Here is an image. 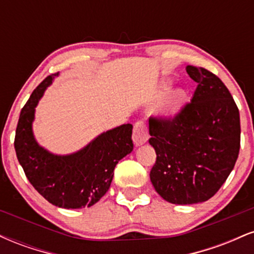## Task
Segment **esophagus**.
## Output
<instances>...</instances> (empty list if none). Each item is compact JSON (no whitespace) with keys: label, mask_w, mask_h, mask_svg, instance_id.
I'll return each mask as SVG.
<instances>
[{"label":"esophagus","mask_w":254,"mask_h":254,"mask_svg":"<svg viewBox=\"0 0 254 254\" xmlns=\"http://www.w3.org/2000/svg\"><path fill=\"white\" fill-rule=\"evenodd\" d=\"M149 138L148 135V127L143 121H137L135 125H133V132H132V139L136 145H141L145 143Z\"/></svg>","instance_id":"34e87169"}]
</instances>
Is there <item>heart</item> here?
I'll return each mask as SVG.
<instances>
[{
  "mask_svg": "<svg viewBox=\"0 0 254 254\" xmlns=\"http://www.w3.org/2000/svg\"><path fill=\"white\" fill-rule=\"evenodd\" d=\"M170 84H171L170 81L165 80L161 84V89L166 90L168 87H170ZM185 100H186L185 90L183 89L174 90V92H172L171 94L168 95V98L166 99L162 110H164L166 115H174V113H177L178 111L182 109V106L184 105V103H185Z\"/></svg>",
  "mask_w": 254,
  "mask_h": 254,
  "instance_id": "heart-1",
  "label": "heart"
}]
</instances>
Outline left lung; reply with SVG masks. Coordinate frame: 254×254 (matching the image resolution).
Masks as SVG:
<instances>
[{
    "mask_svg": "<svg viewBox=\"0 0 254 254\" xmlns=\"http://www.w3.org/2000/svg\"><path fill=\"white\" fill-rule=\"evenodd\" d=\"M186 71L197 82L190 103L174 117L149 118V143L156 153L150 180L173 204L210 199L240 149V116L228 88L206 69L188 65Z\"/></svg>",
    "mask_w": 254,
    "mask_h": 254,
    "instance_id": "1",
    "label": "left lung"
}]
</instances>
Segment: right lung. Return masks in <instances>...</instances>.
Listing matches in <instances>:
<instances>
[{
  "mask_svg": "<svg viewBox=\"0 0 254 254\" xmlns=\"http://www.w3.org/2000/svg\"><path fill=\"white\" fill-rule=\"evenodd\" d=\"M56 75L46 77L22 107L14 147L27 179L48 202L65 209L88 208L109 191L116 165L132 151V125L106 131L70 155L49 153L37 143L32 123L38 101Z\"/></svg>",
  "mask_w": 254,
  "mask_h": 254,
  "instance_id": "right-lung-1",
  "label": "right lung"
}]
</instances>
